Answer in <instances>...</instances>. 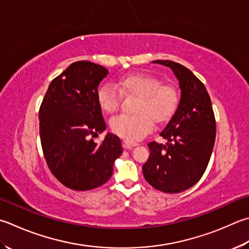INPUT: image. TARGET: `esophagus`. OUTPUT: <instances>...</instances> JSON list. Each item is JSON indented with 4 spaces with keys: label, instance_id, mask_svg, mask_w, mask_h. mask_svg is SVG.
I'll return each instance as SVG.
<instances>
[{
    "label": "esophagus",
    "instance_id": "obj_1",
    "mask_svg": "<svg viewBox=\"0 0 249 249\" xmlns=\"http://www.w3.org/2000/svg\"><path fill=\"white\" fill-rule=\"evenodd\" d=\"M138 145H139V143H137V142H131V141H126V140L124 141V147L126 149L134 147V146H138Z\"/></svg>",
    "mask_w": 249,
    "mask_h": 249
}]
</instances>
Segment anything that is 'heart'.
<instances>
[{"label": "heart", "mask_w": 249, "mask_h": 249, "mask_svg": "<svg viewBox=\"0 0 249 249\" xmlns=\"http://www.w3.org/2000/svg\"><path fill=\"white\" fill-rule=\"evenodd\" d=\"M121 94L138 97L133 116L119 115L110 121L111 131L126 141L142 139L153 129L154 121L163 124L175 115L179 106V92L160 79L146 73H134L121 78L117 87L103 84L96 93L97 103L103 111L114 114L121 103Z\"/></svg>", "instance_id": "obj_1"}]
</instances>
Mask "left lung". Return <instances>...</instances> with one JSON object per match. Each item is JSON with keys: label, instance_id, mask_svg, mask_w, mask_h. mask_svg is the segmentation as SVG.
I'll list each match as a JSON object with an SVG mask.
<instances>
[{"label": "left lung", "instance_id": "left-lung-1", "mask_svg": "<svg viewBox=\"0 0 249 249\" xmlns=\"http://www.w3.org/2000/svg\"><path fill=\"white\" fill-rule=\"evenodd\" d=\"M154 63L170 67L179 80L181 100L160 135L166 145L148 143L149 157L143 165L145 180L165 193H180L203 177L215 139V119L205 86L190 69L171 60Z\"/></svg>", "mask_w": 249, "mask_h": 249}]
</instances>
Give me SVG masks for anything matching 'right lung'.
<instances>
[{
	"mask_svg": "<svg viewBox=\"0 0 249 249\" xmlns=\"http://www.w3.org/2000/svg\"><path fill=\"white\" fill-rule=\"evenodd\" d=\"M108 70L87 60L72 63L52 80L39 109L40 139L46 163L63 185L73 191L96 189L110 179L121 154L120 139L106 129L96 93Z\"/></svg>",
	"mask_w": 249,
	"mask_h": 249,
	"instance_id": "1",
	"label": "right lung"
}]
</instances>
